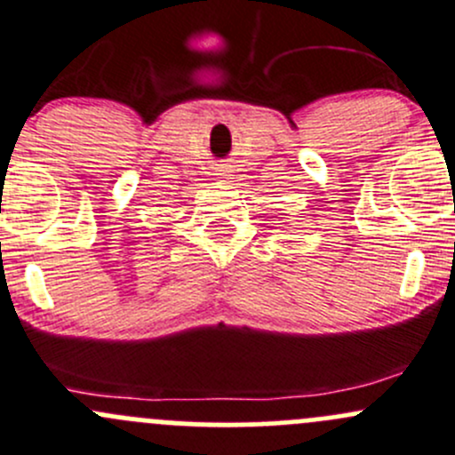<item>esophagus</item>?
<instances>
[{
    "instance_id": "1",
    "label": "esophagus",
    "mask_w": 455,
    "mask_h": 455,
    "mask_svg": "<svg viewBox=\"0 0 455 455\" xmlns=\"http://www.w3.org/2000/svg\"><path fill=\"white\" fill-rule=\"evenodd\" d=\"M219 175H223V172H219Z\"/></svg>"
}]
</instances>
